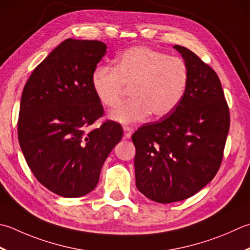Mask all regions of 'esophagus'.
Returning <instances> with one entry per match:
<instances>
[{"instance_id":"obj_1","label":"esophagus","mask_w":250,"mask_h":250,"mask_svg":"<svg viewBox=\"0 0 250 250\" xmlns=\"http://www.w3.org/2000/svg\"><path fill=\"white\" fill-rule=\"evenodd\" d=\"M124 131H125V139H130L132 133H133V130H132L131 128H129V126H125Z\"/></svg>"}]
</instances>
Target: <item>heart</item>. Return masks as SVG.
Returning <instances> with one entry per match:
<instances>
[{
    "mask_svg": "<svg viewBox=\"0 0 250 250\" xmlns=\"http://www.w3.org/2000/svg\"><path fill=\"white\" fill-rule=\"evenodd\" d=\"M188 68L182 58L169 56L147 46L128 48L117 57L114 68L101 66L91 77L92 89L105 108L119 106L125 87L131 100L110 114L121 124H133L151 115L163 118L183 99Z\"/></svg>",
    "mask_w": 250,
    "mask_h": 250,
    "instance_id": "obj_1",
    "label": "heart"
}]
</instances>
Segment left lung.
Listing matches in <instances>:
<instances>
[{
	"mask_svg": "<svg viewBox=\"0 0 250 250\" xmlns=\"http://www.w3.org/2000/svg\"><path fill=\"white\" fill-rule=\"evenodd\" d=\"M173 47L188 68L183 99L171 114L132 135L136 188L160 204L193 196L214 178L229 129V106L216 71L188 48Z\"/></svg>",
	"mask_w": 250,
	"mask_h": 250,
	"instance_id": "obj_1",
	"label": "left lung"
}]
</instances>
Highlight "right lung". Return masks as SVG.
I'll return each instance as SVG.
<instances>
[{
	"label": "right lung",
	"mask_w": 250,
	"mask_h": 250,
	"mask_svg": "<svg viewBox=\"0 0 250 250\" xmlns=\"http://www.w3.org/2000/svg\"><path fill=\"white\" fill-rule=\"evenodd\" d=\"M106 44L67 39L36 67L23 87L18 140L29 168L51 192L80 197L96 188L103 165L122 139L92 89V73Z\"/></svg>",
	"instance_id": "add662e5"
}]
</instances>
